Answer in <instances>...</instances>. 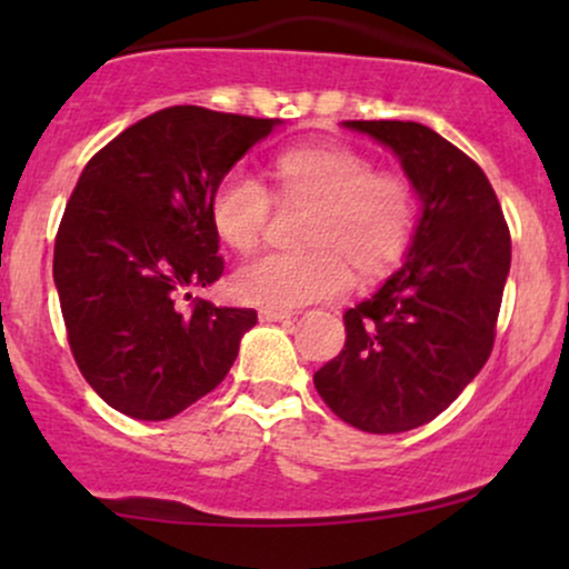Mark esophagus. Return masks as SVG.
I'll return each instance as SVG.
<instances>
[{
  "instance_id": "1",
  "label": "esophagus",
  "mask_w": 569,
  "mask_h": 569,
  "mask_svg": "<svg viewBox=\"0 0 569 569\" xmlns=\"http://www.w3.org/2000/svg\"><path fill=\"white\" fill-rule=\"evenodd\" d=\"M293 312L289 310H259V321L262 323H283V321H291Z\"/></svg>"
}]
</instances>
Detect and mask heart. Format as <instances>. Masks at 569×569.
<instances>
[{
    "label": "heart",
    "mask_w": 569,
    "mask_h": 569,
    "mask_svg": "<svg viewBox=\"0 0 569 569\" xmlns=\"http://www.w3.org/2000/svg\"><path fill=\"white\" fill-rule=\"evenodd\" d=\"M267 189L243 168L211 189L208 217L232 251L259 246L272 217V198L310 208L299 253H264L234 272V293L264 310H293L337 299L356 283H375L407 257L417 224V192L409 176L375 171L367 154L345 143H299L267 166Z\"/></svg>",
    "instance_id": "1"
}]
</instances>
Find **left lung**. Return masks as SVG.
I'll list each match as a JSON object with an SVG mask.
<instances>
[{"mask_svg": "<svg viewBox=\"0 0 569 569\" xmlns=\"http://www.w3.org/2000/svg\"><path fill=\"white\" fill-rule=\"evenodd\" d=\"M342 126L396 154L422 213L407 262L345 312V348L312 382L348 426L403 433L439 417L487 363L511 234L485 171L436 130L401 120Z\"/></svg>", "mask_w": 569, "mask_h": 569, "instance_id": "obj_1", "label": "left lung"}]
</instances>
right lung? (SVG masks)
Here are the masks:
<instances>
[{"mask_svg": "<svg viewBox=\"0 0 569 569\" xmlns=\"http://www.w3.org/2000/svg\"><path fill=\"white\" fill-rule=\"evenodd\" d=\"M280 120L171 107L84 166L53 278L74 361L109 407L168 420L224 380L257 310L192 299L224 272L211 189Z\"/></svg>", "mask_w": 569, "mask_h": 569, "instance_id": "add662e5", "label": "right lung"}]
</instances>
